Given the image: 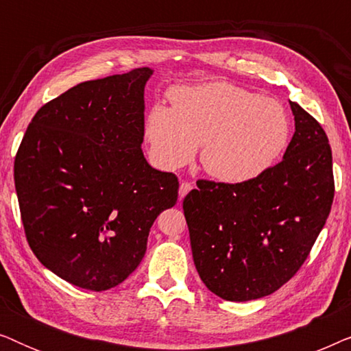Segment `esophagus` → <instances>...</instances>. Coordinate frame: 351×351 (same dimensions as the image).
I'll return each instance as SVG.
<instances>
[{"label": "esophagus", "mask_w": 351, "mask_h": 351, "mask_svg": "<svg viewBox=\"0 0 351 351\" xmlns=\"http://www.w3.org/2000/svg\"><path fill=\"white\" fill-rule=\"evenodd\" d=\"M191 189H193V185H191L190 182H182L180 186H179V198L184 199L185 196H186V193H189Z\"/></svg>", "instance_id": "1"}]
</instances>
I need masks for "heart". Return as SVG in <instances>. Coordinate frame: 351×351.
<instances>
[{
  "label": "heart",
  "mask_w": 351,
  "mask_h": 351,
  "mask_svg": "<svg viewBox=\"0 0 351 351\" xmlns=\"http://www.w3.org/2000/svg\"><path fill=\"white\" fill-rule=\"evenodd\" d=\"M172 108L153 105L143 136L153 162L177 169L193 160L223 184H246L271 169L286 150L291 121L275 99L213 81L179 86L169 93Z\"/></svg>",
  "instance_id": "b5f03b06"
}]
</instances>
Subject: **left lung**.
<instances>
[{"instance_id":"1","label":"left lung","mask_w":351,"mask_h":351,"mask_svg":"<svg viewBox=\"0 0 351 351\" xmlns=\"http://www.w3.org/2000/svg\"><path fill=\"white\" fill-rule=\"evenodd\" d=\"M295 132L282 161L246 184L201 180L184 199L193 262L220 299L270 295L308 257L334 199L332 152L324 129L289 102Z\"/></svg>"}]
</instances>
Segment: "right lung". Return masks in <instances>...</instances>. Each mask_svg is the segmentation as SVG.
Wrapping results in <instances>:
<instances>
[{
  "label": "right lung",
  "mask_w": 351,
  "mask_h": 351,
  "mask_svg": "<svg viewBox=\"0 0 351 351\" xmlns=\"http://www.w3.org/2000/svg\"><path fill=\"white\" fill-rule=\"evenodd\" d=\"M148 66L84 81L38 110L14 161L22 223L47 270L107 291L138 267L179 180L142 152Z\"/></svg>",
  "instance_id": "1"
}]
</instances>
